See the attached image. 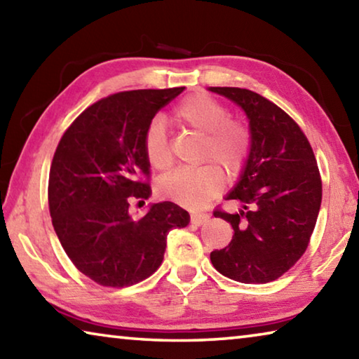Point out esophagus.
I'll return each mask as SVG.
<instances>
[{
    "label": "esophagus",
    "instance_id": "34e87169",
    "mask_svg": "<svg viewBox=\"0 0 359 359\" xmlns=\"http://www.w3.org/2000/svg\"><path fill=\"white\" fill-rule=\"evenodd\" d=\"M209 218H210V215L204 214V212H199V214H191V223L194 224V226H201V224L209 222Z\"/></svg>",
    "mask_w": 359,
    "mask_h": 359
}]
</instances>
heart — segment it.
Listing matches in <instances>:
<instances>
[{"label": "heart", "instance_id": "heart-1", "mask_svg": "<svg viewBox=\"0 0 359 359\" xmlns=\"http://www.w3.org/2000/svg\"><path fill=\"white\" fill-rule=\"evenodd\" d=\"M229 109L205 93H194L174 109V120L204 135L201 161L193 169H174L156 182L163 198L185 208L198 209L220 194L224 175L236 179L244 172L252 151V135L244 123L229 118ZM144 154L149 165L165 171L172 165V150L165 126L154 120L144 135Z\"/></svg>", "mask_w": 359, "mask_h": 359}]
</instances>
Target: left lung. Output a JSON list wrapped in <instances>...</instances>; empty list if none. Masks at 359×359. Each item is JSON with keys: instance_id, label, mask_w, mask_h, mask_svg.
<instances>
[{"instance_id": "1", "label": "left lung", "mask_w": 359, "mask_h": 359, "mask_svg": "<svg viewBox=\"0 0 359 359\" xmlns=\"http://www.w3.org/2000/svg\"><path fill=\"white\" fill-rule=\"evenodd\" d=\"M244 109L252 151L226 199L242 209L214 215L234 229L228 247L210 253L215 269L241 283L283 276L307 250L321 204V177L311 142L299 125L264 96L247 88L210 87Z\"/></svg>"}]
</instances>
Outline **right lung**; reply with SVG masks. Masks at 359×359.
Masks as SVG:
<instances>
[{
	"label": "right lung",
	"mask_w": 359,
	"mask_h": 359,
	"mask_svg": "<svg viewBox=\"0 0 359 359\" xmlns=\"http://www.w3.org/2000/svg\"><path fill=\"white\" fill-rule=\"evenodd\" d=\"M185 87L131 90L88 106L65 131L48 175V210L66 255L102 287L123 288L161 266L166 238L190 215L171 201L141 218L131 201L150 196L144 135L155 114Z\"/></svg>",
	"instance_id": "obj_1"
}]
</instances>
